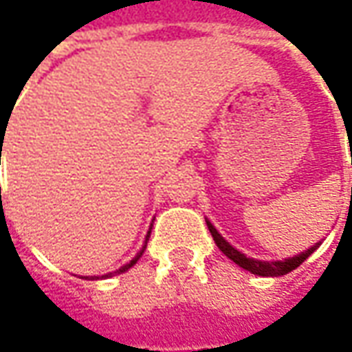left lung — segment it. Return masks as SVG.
<instances>
[{"label": "left lung", "instance_id": "1", "mask_svg": "<svg viewBox=\"0 0 352 352\" xmlns=\"http://www.w3.org/2000/svg\"><path fill=\"white\" fill-rule=\"evenodd\" d=\"M208 229H210L211 236H213V241H215V245L219 247V250L223 252L227 258H231L233 263L239 264L241 268H245V270H249L252 274H258V276H284V274H288L292 270H296L300 264L304 263L305 258L314 252V250L318 249L319 243H316L311 249H307L302 254H298V256H292V258H286V261H276V263H263V261H254V258H247L245 254H241L239 250L233 249L227 241H225L223 236L219 235L217 231H215V227L208 221Z\"/></svg>", "mask_w": 352, "mask_h": 352}]
</instances>
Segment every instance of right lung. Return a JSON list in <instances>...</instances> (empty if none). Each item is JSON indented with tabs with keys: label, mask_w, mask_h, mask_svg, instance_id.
<instances>
[{
	"label": "right lung",
	"mask_w": 352,
	"mask_h": 352,
	"mask_svg": "<svg viewBox=\"0 0 352 352\" xmlns=\"http://www.w3.org/2000/svg\"><path fill=\"white\" fill-rule=\"evenodd\" d=\"M142 250H144V249H142ZM142 250H141V252H139V254H137V256H135V258H133V261H131V263L125 264V266H121V268H119L117 272H109V274H105V276H113V274H121V272H125V270H129V268H131L133 264H135V263H137V261H139V258H141ZM105 276H102V278H105Z\"/></svg>",
	"instance_id": "add662e5"
}]
</instances>
